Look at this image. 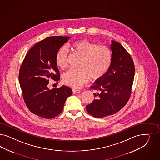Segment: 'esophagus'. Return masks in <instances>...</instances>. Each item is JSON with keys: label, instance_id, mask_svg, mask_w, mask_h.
I'll return each instance as SVG.
<instances>
[{"label": "esophagus", "instance_id": "34e87169", "mask_svg": "<svg viewBox=\"0 0 160 160\" xmlns=\"http://www.w3.org/2000/svg\"><path fill=\"white\" fill-rule=\"evenodd\" d=\"M81 92L80 90L78 89H76V88H73L72 89V93L74 94L79 93Z\"/></svg>", "mask_w": 160, "mask_h": 160}]
</instances>
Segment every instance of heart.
<instances>
[{
  "mask_svg": "<svg viewBox=\"0 0 160 160\" xmlns=\"http://www.w3.org/2000/svg\"><path fill=\"white\" fill-rule=\"evenodd\" d=\"M72 49L82 56L77 69H70L63 75V82L74 88H80L88 78L99 80L109 71L112 62V53L105 46L86 39H80L71 45ZM56 65L61 69L67 65V51L64 47L57 50L55 56Z\"/></svg>",
  "mask_w": 160,
  "mask_h": 160,
  "instance_id": "heart-1",
  "label": "heart"
}]
</instances>
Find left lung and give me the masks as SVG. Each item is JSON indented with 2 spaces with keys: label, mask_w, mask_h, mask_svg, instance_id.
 Segmentation results:
<instances>
[{
  "label": "left lung",
  "mask_w": 160,
  "mask_h": 160,
  "mask_svg": "<svg viewBox=\"0 0 160 160\" xmlns=\"http://www.w3.org/2000/svg\"><path fill=\"white\" fill-rule=\"evenodd\" d=\"M112 62L104 77L91 88L96 99L86 106L92 116L101 118L115 114L127 104L131 93L135 66L131 55L121 44L111 41Z\"/></svg>",
  "instance_id": "obj_1"
}]
</instances>
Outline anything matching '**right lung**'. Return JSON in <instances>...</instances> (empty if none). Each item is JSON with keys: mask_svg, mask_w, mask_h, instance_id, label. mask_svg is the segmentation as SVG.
I'll list each match as a JSON object with an SVG mask.
<instances>
[{"mask_svg": "<svg viewBox=\"0 0 160 160\" xmlns=\"http://www.w3.org/2000/svg\"><path fill=\"white\" fill-rule=\"evenodd\" d=\"M68 37H48L35 44L22 62L19 82L24 101L33 114L46 119L59 115L68 97L72 93L66 86L51 90L48 79L60 80V72L55 64V54L67 42Z\"/></svg>", "mask_w": 160, "mask_h": 160, "instance_id": "1", "label": "right lung"}]
</instances>
